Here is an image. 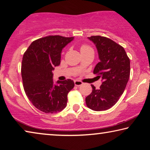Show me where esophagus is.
I'll return each instance as SVG.
<instances>
[{"label": "esophagus", "instance_id": "34e87169", "mask_svg": "<svg viewBox=\"0 0 150 150\" xmlns=\"http://www.w3.org/2000/svg\"><path fill=\"white\" fill-rule=\"evenodd\" d=\"M75 83V86H77V87H79L81 85H83V83L81 82V81H79V80H76L74 81Z\"/></svg>", "mask_w": 150, "mask_h": 150}]
</instances>
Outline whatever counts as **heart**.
<instances>
[{"label":"heart","mask_w":150,"mask_h":150,"mask_svg":"<svg viewBox=\"0 0 150 150\" xmlns=\"http://www.w3.org/2000/svg\"><path fill=\"white\" fill-rule=\"evenodd\" d=\"M91 50H92V49H91V48L89 46H88V45H81V48H80L81 52H86V51Z\"/></svg>","instance_id":"heart-1"}]
</instances>
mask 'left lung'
I'll return each mask as SVG.
<instances>
[{"instance_id": "8db88e82", "label": "left lung", "mask_w": 150, "mask_h": 150, "mask_svg": "<svg viewBox=\"0 0 150 150\" xmlns=\"http://www.w3.org/2000/svg\"><path fill=\"white\" fill-rule=\"evenodd\" d=\"M97 49L100 62L93 71L103 80L85 98L87 107L93 110H108L117 103L125 90L130 73V62L124 47L113 40L100 35L88 38Z\"/></svg>"}]
</instances>
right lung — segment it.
I'll use <instances>...</instances> for the list:
<instances>
[{"label":"right lung","mask_w":150,"mask_h":150,"mask_svg":"<svg viewBox=\"0 0 150 150\" xmlns=\"http://www.w3.org/2000/svg\"><path fill=\"white\" fill-rule=\"evenodd\" d=\"M74 38L48 35L33 42L22 58L21 74L26 95L35 108L56 113L66 107L67 94L74 87L71 79L54 84L52 71L60 64L63 48Z\"/></svg>","instance_id":"right-lung-1"}]
</instances>
